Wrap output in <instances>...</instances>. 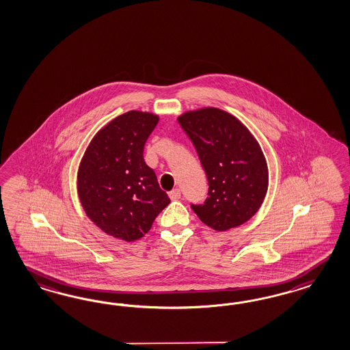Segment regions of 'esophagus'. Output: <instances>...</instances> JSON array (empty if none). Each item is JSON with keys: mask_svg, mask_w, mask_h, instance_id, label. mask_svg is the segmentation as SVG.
I'll list each match as a JSON object with an SVG mask.
<instances>
[{"mask_svg": "<svg viewBox=\"0 0 350 350\" xmlns=\"http://www.w3.org/2000/svg\"><path fill=\"white\" fill-rule=\"evenodd\" d=\"M170 200H178L180 198V191L178 189H174L170 192Z\"/></svg>", "mask_w": 350, "mask_h": 350, "instance_id": "34e87169", "label": "esophagus"}]
</instances>
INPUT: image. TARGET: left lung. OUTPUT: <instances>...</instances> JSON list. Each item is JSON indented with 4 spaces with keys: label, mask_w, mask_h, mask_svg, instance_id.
I'll return each mask as SVG.
<instances>
[{
    "label": "left lung",
    "mask_w": 350,
    "mask_h": 350,
    "mask_svg": "<svg viewBox=\"0 0 350 350\" xmlns=\"http://www.w3.org/2000/svg\"><path fill=\"white\" fill-rule=\"evenodd\" d=\"M208 177V198L191 205L202 223L227 231L247 222L265 200L268 167L258 141L232 114L202 107L177 118Z\"/></svg>",
    "instance_id": "obj_1"
}]
</instances>
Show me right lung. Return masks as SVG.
<instances>
[{
  "label": "right lung",
  "mask_w": 350,
  "mask_h": 350,
  "mask_svg": "<svg viewBox=\"0 0 350 350\" xmlns=\"http://www.w3.org/2000/svg\"><path fill=\"white\" fill-rule=\"evenodd\" d=\"M159 117L131 110L101 128L81 160L77 190L87 217L104 232L124 241L148 233L170 200L144 148Z\"/></svg>",
  "instance_id": "add662e5"
}]
</instances>
